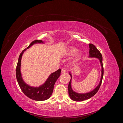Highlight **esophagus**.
<instances>
[{
  "label": "esophagus",
  "mask_w": 123,
  "mask_h": 123,
  "mask_svg": "<svg viewBox=\"0 0 123 123\" xmlns=\"http://www.w3.org/2000/svg\"><path fill=\"white\" fill-rule=\"evenodd\" d=\"M61 72L62 73H65L67 72V68H63L61 69Z\"/></svg>",
  "instance_id": "esophagus-1"
}]
</instances>
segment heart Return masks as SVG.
<instances>
[{
    "instance_id": "obj_1",
    "label": "heart",
    "mask_w": 123,
    "mask_h": 123,
    "mask_svg": "<svg viewBox=\"0 0 123 123\" xmlns=\"http://www.w3.org/2000/svg\"><path fill=\"white\" fill-rule=\"evenodd\" d=\"M77 51V49L74 47H71L68 50L67 54L68 55H73ZM81 57V53L78 52L76 55V58L79 59Z\"/></svg>"
}]
</instances>
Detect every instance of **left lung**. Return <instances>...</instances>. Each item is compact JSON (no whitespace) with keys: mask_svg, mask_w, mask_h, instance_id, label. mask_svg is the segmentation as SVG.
<instances>
[{"mask_svg":"<svg viewBox=\"0 0 123 123\" xmlns=\"http://www.w3.org/2000/svg\"><path fill=\"white\" fill-rule=\"evenodd\" d=\"M89 47H90V57H95L99 59L101 67H102V74H101V78L100 80V82L98 85V86L96 87V88L93 90L92 91L89 92L88 93H78L77 92H74L72 90V86H71V83H72V76L71 74L69 73V75L71 76V80L69 82L68 85V94L70 97L74 101H82L84 100H86L88 99L91 98L92 97L94 96L98 91L100 86L102 83L103 77V74H104V68H103V57L102 55L101 54V52L97 49L96 48V47L92 44H89Z\"/></svg>","mask_w":123,"mask_h":123,"instance_id":"8db88e82","label":"left lung"}]
</instances>
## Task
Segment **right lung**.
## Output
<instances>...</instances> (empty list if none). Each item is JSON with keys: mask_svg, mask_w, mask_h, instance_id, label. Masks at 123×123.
<instances>
[{"mask_svg": "<svg viewBox=\"0 0 123 123\" xmlns=\"http://www.w3.org/2000/svg\"><path fill=\"white\" fill-rule=\"evenodd\" d=\"M41 43H43L41 40H34L26 49L22 50L19 55L16 68V76L17 81L22 92L25 95L30 99L38 101L46 100L50 97L52 92H53L54 85L57 79L60 76L61 71V69L59 68L57 71L52 73L49 76L45 83L38 87L30 86L24 82L22 78L20 72L21 60L23 52L27 49H29L34 44Z\"/></svg>", "mask_w": 123, "mask_h": 123, "instance_id": "add662e5", "label": "right lung"}]
</instances>
